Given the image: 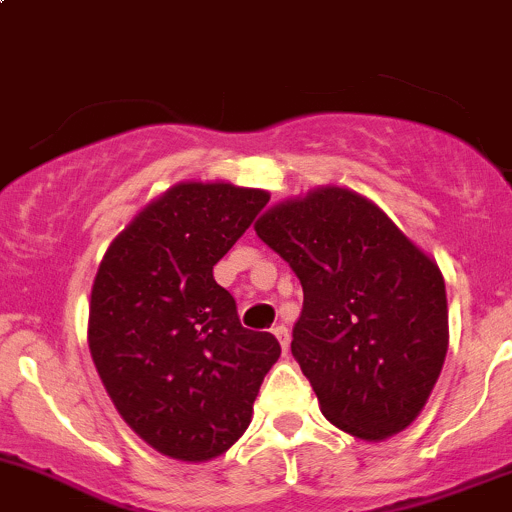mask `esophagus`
Returning <instances> with one entry per match:
<instances>
[{
	"label": "esophagus",
	"instance_id": "1",
	"mask_svg": "<svg viewBox=\"0 0 512 512\" xmlns=\"http://www.w3.org/2000/svg\"><path fill=\"white\" fill-rule=\"evenodd\" d=\"M271 333L278 337V342H281V350L288 352V345H291V333H288L286 325H276V328H273Z\"/></svg>",
	"mask_w": 512,
	"mask_h": 512
}]
</instances>
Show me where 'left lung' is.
I'll return each instance as SVG.
<instances>
[{
    "instance_id": "left-lung-1",
    "label": "left lung",
    "mask_w": 512,
    "mask_h": 512,
    "mask_svg": "<svg viewBox=\"0 0 512 512\" xmlns=\"http://www.w3.org/2000/svg\"><path fill=\"white\" fill-rule=\"evenodd\" d=\"M256 234L303 286L291 352L325 419L365 441L407 429L449 350L439 266L342 187L268 209Z\"/></svg>"
}]
</instances>
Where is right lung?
<instances>
[{"label": "right lung", "instance_id": "right-lung-1", "mask_svg": "<svg viewBox=\"0 0 512 512\" xmlns=\"http://www.w3.org/2000/svg\"><path fill=\"white\" fill-rule=\"evenodd\" d=\"M266 204L263 189L182 182L100 261L88 313L96 370L130 429L177 461L229 449L281 357L271 333L241 328L234 295L214 281Z\"/></svg>", "mask_w": 512, "mask_h": 512}]
</instances>
